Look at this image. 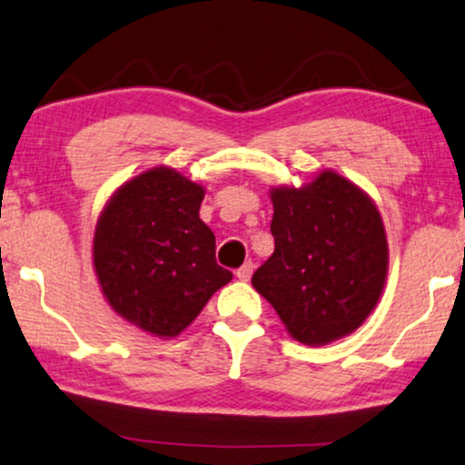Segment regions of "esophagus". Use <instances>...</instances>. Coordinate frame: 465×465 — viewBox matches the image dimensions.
<instances>
[{
    "mask_svg": "<svg viewBox=\"0 0 465 465\" xmlns=\"http://www.w3.org/2000/svg\"><path fill=\"white\" fill-rule=\"evenodd\" d=\"M253 268H255L253 262H244V264L236 271V277L240 279V282H249L251 275H253Z\"/></svg>",
    "mask_w": 465,
    "mask_h": 465,
    "instance_id": "obj_1",
    "label": "esophagus"
}]
</instances>
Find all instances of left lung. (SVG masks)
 I'll use <instances>...</instances> for the list:
<instances>
[{"label":"left lung","instance_id":"obj_1","mask_svg":"<svg viewBox=\"0 0 465 465\" xmlns=\"http://www.w3.org/2000/svg\"><path fill=\"white\" fill-rule=\"evenodd\" d=\"M271 197L275 253L253 272V288L299 342L327 344L355 331L377 305L388 272L379 210L331 171Z\"/></svg>","mask_w":465,"mask_h":465}]
</instances>
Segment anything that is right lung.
Here are the masks:
<instances>
[{"label":"right lung","mask_w":465,"mask_h":465,"mask_svg":"<svg viewBox=\"0 0 465 465\" xmlns=\"http://www.w3.org/2000/svg\"><path fill=\"white\" fill-rule=\"evenodd\" d=\"M203 188L173 169L147 171L116 190L94 229L93 262L116 314L160 338L182 333L232 282L199 218Z\"/></svg>","instance_id":"obj_1"}]
</instances>
